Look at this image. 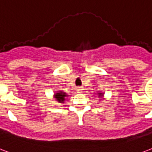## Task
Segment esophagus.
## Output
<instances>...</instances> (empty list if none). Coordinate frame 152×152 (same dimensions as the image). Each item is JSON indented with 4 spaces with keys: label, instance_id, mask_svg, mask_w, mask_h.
I'll use <instances>...</instances> for the list:
<instances>
[{
    "label": "esophagus",
    "instance_id": "obj_1",
    "mask_svg": "<svg viewBox=\"0 0 152 152\" xmlns=\"http://www.w3.org/2000/svg\"><path fill=\"white\" fill-rule=\"evenodd\" d=\"M82 90H83V88L81 87H77L76 88V91L78 92V93H81Z\"/></svg>",
    "mask_w": 152,
    "mask_h": 152
}]
</instances>
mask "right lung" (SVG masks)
<instances>
[{"label":"right lung","mask_w":152,"mask_h":152,"mask_svg":"<svg viewBox=\"0 0 152 152\" xmlns=\"http://www.w3.org/2000/svg\"><path fill=\"white\" fill-rule=\"evenodd\" d=\"M65 96H67L66 93H62V92H61V93H56V100H57V101H59V102H63L65 100Z\"/></svg>","instance_id":"obj_1"}]
</instances>
